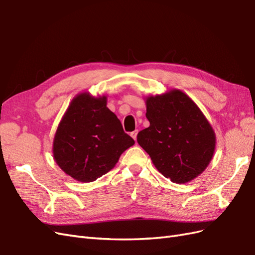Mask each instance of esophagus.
<instances>
[{
  "instance_id": "34e87169",
  "label": "esophagus",
  "mask_w": 255,
  "mask_h": 255,
  "mask_svg": "<svg viewBox=\"0 0 255 255\" xmlns=\"http://www.w3.org/2000/svg\"><path fill=\"white\" fill-rule=\"evenodd\" d=\"M137 133H138V130H134V132L130 133V136L133 137V139H134V140H136V138H137Z\"/></svg>"
}]
</instances>
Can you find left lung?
<instances>
[{
	"mask_svg": "<svg viewBox=\"0 0 255 255\" xmlns=\"http://www.w3.org/2000/svg\"><path fill=\"white\" fill-rule=\"evenodd\" d=\"M150 127L137 142L165 177L185 184L201 174L215 152L216 136L197 104L183 91L172 89L145 100Z\"/></svg>",
	"mask_w": 255,
	"mask_h": 255,
	"instance_id": "8db88e82",
	"label": "left lung"
}]
</instances>
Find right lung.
Returning a JSON list of instances; mask_svg holds the SVG:
<instances>
[{"instance_id": "add662e5", "label": "right lung", "mask_w": 255, "mask_h": 255, "mask_svg": "<svg viewBox=\"0 0 255 255\" xmlns=\"http://www.w3.org/2000/svg\"><path fill=\"white\" fill-rule=\"evenodd\" d=\"M106 97L83 92L73 98L59 122L53 156L61 170L74 180L94 182L115 167L135 141L106 106Z\"/></svg>"}]
</instances>
